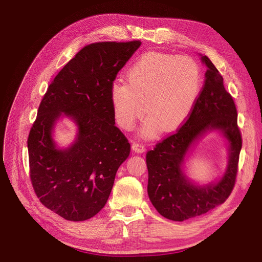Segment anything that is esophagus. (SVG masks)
Here are the masks:
<instances>
[{
	"mask_svg": "<svg viewBox=\"0 0 262 262\" xmlns=\"http://www.w3.org/2000/svg\"><path fill=\"white\" fill-rule=\"evenodd\" d=\"M132 149L136 153H143L145 150V145L142 142H133L132 143Z\"/></svg>",
	"mask_w": 262,
	"mask_h": 262,
	"instance_id": "1",
	"label": "esophagus"
}]
</instances>
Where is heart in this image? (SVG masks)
I'll list each match as a JSON object with an SVG mask.
<instances>
[{"instance_id": "1", "label": "heart", "mask_w": 262, "mask_h": 262, "mask_svg": "<svg viewBox=\"0 0 262 262\" xmlns=\"http://www.w3.org/2000/svg\"><path fill=\"white\" fill-rule=\"evenodd\" d=\"M110 87V101L117 123L131 130L146 113L149 117L142 136L150 138L161 130L179 126L189 117L202 89V72L188 55L146 52Z\"/></svg>"}]
</instances>
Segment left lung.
Returning a JSON list of instances; mask_svg holds the SVG:
<instances>
[{
	"instance_id": "obj_1",
	"label": "left lung",
	"mask_w": 262,
	"mask_h": 262,
	"mask_svg": "<svg viewBox=\"0 0 262 262\" xmlns=\"http://www.w3.org/2000/svg\"><path fill=\"white\" fill-rule=\"evenodd\" d=\"M202 61L208 70L192 112L175 133L146 153L149 200L161 215L171 221L199 216L224 203L233 191L238 170L243 140L235 102L225 90L223 76L211 60L204 55ZM213 128L221 129L229 140V167L217 184L199 187L185 178L181 164L193 142Z\"/></svg>"
}]
</instances>
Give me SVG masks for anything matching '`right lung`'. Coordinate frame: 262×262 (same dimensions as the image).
<instances>
[{"label":"right lung","mask_w":262,"mask_h":262,"mask_svg":"<svg viewBox=\"0 0 262 262\" xmlns=\"http://www.w3.org/2000/svg\"><path fill=\"white\" fill-rule=\"evenodd\" d=\"M140 46V40L85 46L39 105L27 140L29 177L40 202L68 221L89 220L105 207L119 166L130 154L128 139L115 124L110 87ZM62 112L79 126L67 150L55 149L51 138Z\"/></svg>","instance_id":"obj_1"}]
</instances>
